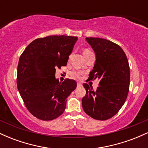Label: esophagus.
<instances>
[{"instance_id":"obj_1","label":"esophagus","mask_w":148,"mask_h":148,"mask_svg":"<svg viewBox=\"0 0 148 148\" xmlns=\"http://www.w3.org/2000/svg\"><path fill=\"white\" fill-rule=\"evenodd\" d=\"M81 86H82V84H81V83H80V82L77 83V87H81Z\"/></svg>"}]
</instances>
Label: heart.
I'll use <instances>...</instances> for the list:
<instances>
[{
    "mask_svg": "<svg viewBox=\"0 0 148 148\" xmlns=\"http://www.w3.org/2000/svg\"><path fill=\"white\" fill-rule=\"evenodd\" d=\"M71 75H72V77L74 78V79H79L80 77L79 72H72Z\"/></svg>",
    "mask_w": 148,
    "mask_h": 148,
    "instance_id": "obj_1",
    "label": "heart"
}]
</instances>
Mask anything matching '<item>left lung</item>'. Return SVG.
Returning a JSON list of instances; mask_svg holds the SVG:
<instances>
[{"instance_id":"obj_1","label":"left lung","mask_w":148,"mask_h":148,"mask_svg":"<svg viewBox=\"0 0 148 148\" xmlns=\"http://www.w3.org/2000/svg\"><path fill=\"white\" fill-rule=\"evenodd\" d=\"M95 53L94 67L89 79L99 80L95 91L87 84L82 99L86 114L98 120L112 118L120 111L126 101L130 83V71L126 54L120 46L108 40L86 37Z\"/></svg>"}]
</instances>
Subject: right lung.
<instances>
[{
    "mask_svg": "<svg viewBox=\"0 0 148 148\" xmlns=\"http://www.w3.org/2000/svg\"><path fill=\"white\" fill-rule=\"evenodd\" d=\"M77 37L51 35L36 39L20 56L17 88L31 114L42 120H51L62 115L67 98L76 88L73 79L59 82L57 68L67 65Z\"/></svg>",
    "mask_w": 148,
    "mask_h": 148,
    "instance_id": "right-lung-1",
    "label": "right lung"
}]
</instances>
